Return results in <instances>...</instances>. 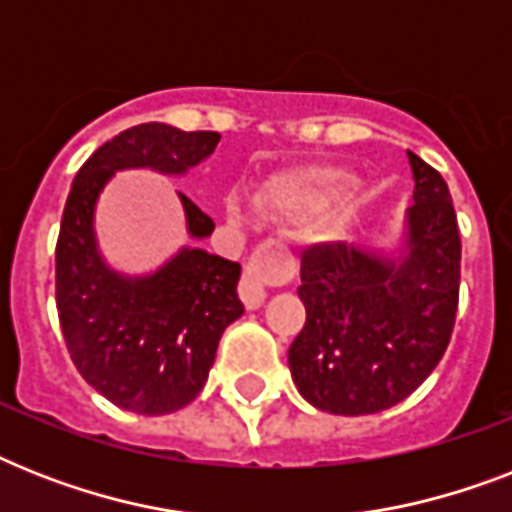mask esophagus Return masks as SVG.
<instances>
[{"mask_svg": "<svg viewBox=\"0 0 512 512\" xmlns=\"http://www.w3.org/2000/svg\"><path fill=\"white\" fill-rule=\"evenodd\" d=\"M239 297L249 311H257V308L265 303V287L263 279H260V273H257L255 263H249L247 268H244V276H241L239 281Z\"/></svg>", "mask_w": 512, "mask_h": 512, "instance_id": "1", "label": "esophagus"}]
</instances>
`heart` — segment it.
<instances>
[{
	"mask_svg": "<svg viewBox=\"0 0 512 512\" xmlns=\"http://www.w3.org/2000/svg\"><path fill=\"white\" fill-rule=\"evenodd\" d=\"M345 185H348V172L342 167H316V170H308L289 183L287 193H284V201L289 207H324L305 231L308 244L337 241L361 217V212L369 204V196L356 185H350V188H345ZM231 217L239 220V209H231Z\"/></svg>",
	"mask_w": 512,
	"mask_h": 512,
	"instance_id": "obj_1",
	"label": "heart"
}]
</instances>
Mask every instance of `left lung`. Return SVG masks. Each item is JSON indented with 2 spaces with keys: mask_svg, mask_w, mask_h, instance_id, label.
Segmentation results:
<instances>
[{
  "mask_svg": "<svg viewBox=\"0 0 512 512\" xmlns=\"http://www.w3.org/2000/svg\"><path fill=\"white\" fill-rule=\"evenodd\" d=\"M412 207L393 247H311L289 345L300 396L321 412L374 414L404 401L444 356L460 297V231L444 177L417 154Z\"/></svg>",
  "mask_w": 512,
  "mask_h": 512,
  "instance_id": "8db88e82",
  "label": "left lung"
}]
</instances>
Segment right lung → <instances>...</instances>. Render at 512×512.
Masks as SVG:
<instances>
[{"label":"right lung","mask_w":512,"mask_h":512,"mask_svg":"<svg viewBox=\"0 0 512 512\" xmlns=\"http://www.w3.org/2000/svg\"><path fill=\"white\" fill-rule=\"evenodd\" d=\"M217 132L148 122L119 132L76 172L55 247V303L71 361L119 409L170 414L199 396L225 327L244 313L241 265L207 249L180 247L151 273H122L98 247L95 207L122 170L183 177L215 154ZM193 241L215 223L177 193Z\"/></svg>","instance_id":"1"}]
</instances>
